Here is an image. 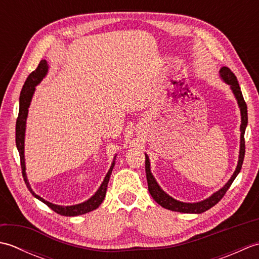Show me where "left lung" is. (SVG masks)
Wrapping results in <instances>:
<instances>
[{
  "instance_id": "8db88e82",
  "label": "left lung",
  "mask_w": 259,
  "mask_h": 259,
  "mask_svg": "<svg viewBox=\"0 0 259 259\" xmlns=\"http://www.w3.org/2000/svg\"><path fill=\"white\" fill-rule=\"evenodd\" d=\"M221 73L222 79L226 82L227 84L230 85V89H232L234 96L236 98V100L238 102V106L240 108V114H241V124H240V150H239V159H238V163L237 167H236V170L234 175L232 176V178L228 180V183L225 185L221 190H218L217 192H214L213 195H211L207 199L199 201V202H183L179 200L174 199L172 197H170L164 192L160 186L158 185L156 181L155 177H153L151 171H150V161L149 158L146 155V174H147V181H148V190H149L151 197L157 201L159 205L161 207L169 209V210L172 211H178V212H186V213H201L203 211L208 210L211 207H213L218 201L222 199V198L226 194V191L228 188L232 186L233 181L235 178L237 177V175L239 174L241 166H243V161H244V157H245V129L247 126V122H248V115H247V104L244 100L243 93H241L239 83L237 81V78L236 75L232 72V70L227 67H223L219 71Z\"/></svg>"
}]
</instances>
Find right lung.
I'll list each match as a JSON object with an SVG mask.
<instances>
[{
	"label": "right lung",
	"instance_id": "right-lung-1",
	"mask_svg": "<svg viewBox=\"0 0 259 259\" xmlns=\"http://www.w3.org/2000/svg\"><path fill=\"white\" fill-rule=\"evenodd\" d=\"M48 69H49V67H48V63L46 60H41V62L38 63L37 68L33 71L32 73H30L29 76H27V79L25 81L23 88H22V91L20 95V109H19L18 119H16V125H15V142H16V148H18L19 153H20L22 176H23L25 185L27 187V189L30 190L31 194L35 198H37L38 200L45 202L46 205L48 207H50L53 211H56L57 213L61 214V216H67V217L68 216L69 217L80 216V214H83V213L95 210V209H97L99 206L101 205V202L103 201L104 197H106L107 187H108V183L110 179V175H111L113 166H114L115 157L113 159V162L111 164V167H110L107 176L104 177V180L101 184L100 188L97 190L96 194L93 195L90 199H88L84 202H81V203H78V205H73V206H59V205H54V203L49 202V201L43 199V198H41L40 196L34 194V191L32 190L29 181H27L26 172H25V161H24L25 126H26L27 112H29V107H30V103L32 100L33 93H34V91H35V87L40 83L42 79L47 75Z\"/></svg>",
	"mask_w": 259,
	"mask_h": 259
}]
</instances>
